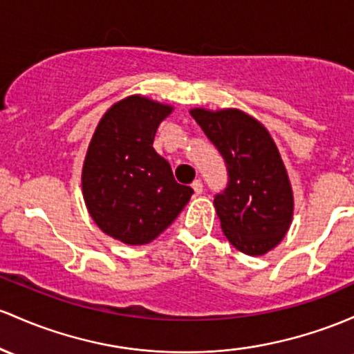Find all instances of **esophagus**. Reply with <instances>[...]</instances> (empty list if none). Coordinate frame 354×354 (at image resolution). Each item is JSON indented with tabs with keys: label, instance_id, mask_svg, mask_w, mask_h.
Masks as SVG:
<instances>
[{
	"label": "esophagus",
	"instance_id": "1",
	"mask_svg": "<svg viewBox=\"0 0 354 354\" xmlns=\"http://www.w3.org/2000/svg\"><path fill=\"white\" fill-rule=\"evenodd\" d=\"M192 188H193V192H195V195H201V193H203V183H201V180L193 181Z\"/></svg>",
	"mask_w": 354,
	"mask_h": 354
}]
</instances>
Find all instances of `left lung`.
Instances as JSON below:
<instances>
[{
	"label": "left lung",
	"instance_id": "1",
	"mask_svg": "<svg viewBox=\"0 0 354 354\" xmlns=\"http://www.w3.org/2000/svg\"><path fill=\"white\" fill-rule=\"evenodd\" d=\"M223 156L227 189L215 196L221 230L236 250L263 255L282 242L294 216V193L267 127L240 109L189 111Z\"/></svg>",
	"mask_w": 354,
	"mask_h": 354
}]
</instances>
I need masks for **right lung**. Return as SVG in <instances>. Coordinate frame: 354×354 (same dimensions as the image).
Returning a JSON list of instances; mask_svg holds the SVG:
<instances>
[{"instance_id": "obj_1", "label": "right lung", "mask_w": 354, "mask_h": 354, "mask_svg": "<svg viewBox=\"0 0 354 354\" xmlns=\"http://www.w3.org/2000/svg\"><path fill=\"white\" fill-rule=\"evenodd\" d=\"M173 109L141 94L124 97L107 109L88 142L85 207L104 234L126 245L153 242L193 195L153 147L158 126Z\"/></svg>"}]
</instances>
